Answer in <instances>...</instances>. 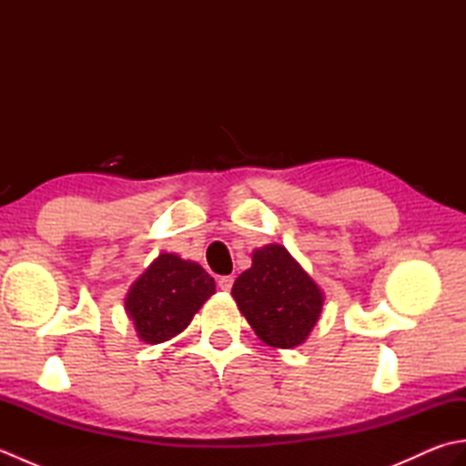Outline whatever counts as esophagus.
<instances>
[{
  "mask_svg": "<svg viewBox=\"0 0 466 466\" xmlns=\"http://www.w3.org/2000/svg\"><path fill=\"white\" fill-rule=\"evenodd\" d=\"M232 284H234V276H220V279H218V286H220V290H230L232 289Z\"/></svg>",
  "mask_w": 466,
  "mask_h": 466,
  "instance_id": "1",
  "label": "esophagus"
}]
</instances>
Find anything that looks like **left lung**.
I'll return each mask as SVG.
<instances>
[{
    "mask_svg": "<svg viewBox=\"0 0 466 466\" xmlns=\"http://www.w3.org/2000/svg\"><path fill=\"white\" fill-rule=\"evenodd\" d=\"M232 296L258 339L276 349L304 342L322 310L320 289L280 244L254 252Z\"/></svg>",
    "mask_w": 466,
    "mask_h": 466,
    "instance_id": "obj_1",
    "label": "left lung"
}]
</instances>
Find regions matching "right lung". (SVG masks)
I'll list each match as a JSON object with an SVG mask.
<instances>
[{
    "label": "right lung",
    "instance_id": "right-lung-1",
    "mask_svg": "<svg viewBox=\"0 0 466 466\" xmlns=\"http://www.w3.org/2000/svg\"><path fill=\"white\" fill-rule=\"evenodd\" d=\"M214 290V279L200 264L160 254L132 286L126 310L137 336L147 344H157L180 334Z\"/></svg>",
    "mask_w": 466,
    "mask_h": 466
}]
</instances>
